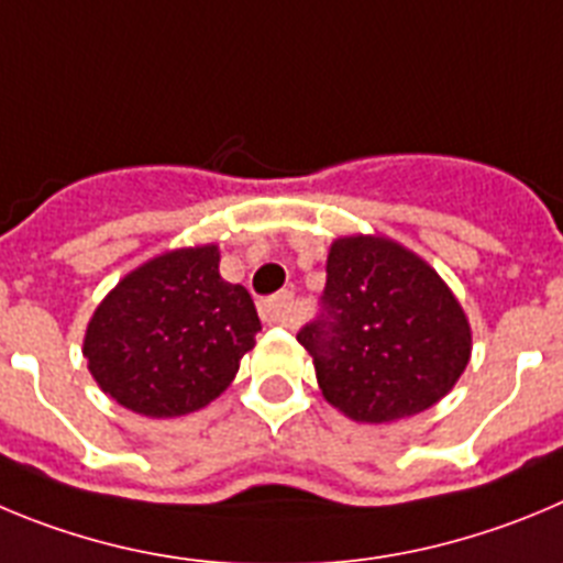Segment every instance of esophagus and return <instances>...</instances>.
<instances>
[{"label": "esophagus", "instance_id": "1", "mask_svg": "<svg viewBox=\"0 0 563 563\" xmlns=\"http://www.w3.org/2000/svg\"><path fill=\"white\" fill-rule=\"evenodd\" d=\"M257 313L266 325H291L294 322V300L291 294H277L269 300H261Z\"/></svg>", "mask_w": 563, "mask_h": 563}]
</instances>
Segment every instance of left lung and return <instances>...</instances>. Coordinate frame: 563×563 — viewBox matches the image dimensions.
Masks as SVG:
<instances>
[{
  "instance_id": "8db88e82",
  "label": "left lung",
  "mask_w": 563,
  "mask_h": 563,
  "mask_svg": "<svg viewBox=\"0 0 563 563\" xmlns=\"http://www.w3.org/2000/svg\"><path fill=\"white\" fill-rule=\"evenodd\" d=\"M325 272L322 313L297 333L325 401L362 423L438 404L471 358V325L452 288L382 235L336 238Z\"/></svg>"
}]
</instances>
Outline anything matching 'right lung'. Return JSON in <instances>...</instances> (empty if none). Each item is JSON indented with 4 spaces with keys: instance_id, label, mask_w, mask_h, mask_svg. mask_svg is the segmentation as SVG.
<instances>
[{
    "instance_id": "right-lung-1",
    "label": "right lung",
    "mask_w": 563,
    "mask_h": 563,
    "mask_svg": "<svg viewBox=\"0 0 563 563\" xmlns=\"http://www.w3.org/2000/svg\"><path fill=\"white\" fill-rule=\"evenodd\" d=\"M219 261L216 244L165 252L129 272L95 308L84 356L120 407L176 418L230 387L261 319L250 291L219 275Z\"/></svg>"
}]
</instances>
